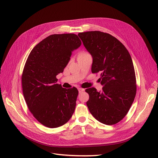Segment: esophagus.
<instances>
[{"mask_svg":"<svg viewBox=\"0 0 158 158\" xmlns=\"http://www.w3.org/2000/svg\"><path fill=\"white\" fill-rule=\"evenodd\" d=\"M78 90H79V93H81V92H83L84 89H82V88H78Z\"/></svg>","mask_w":158,"mask_h":158,"instance_id":"34e87169","label":"esophagus"}]
</instances>
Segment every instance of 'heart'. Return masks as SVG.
<instances>
[{"instance_id":"obj_1","label":"heart","mask_w":158,"mask_h":158,"mask_svg":"<svg viewBox=\"0 0 158 158\" xmlns=\"http://www.w3.org/2000/svg\"><path fill=\"white\" fill-rule=\"evenodd\" d=\"M88 54H88V53H87L86 52H85V51H81V52H80L78 54V55H77V59H80V58L86 56L88 55Z\"/></svg>"}]
</instances>
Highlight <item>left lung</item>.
<instances>
[{
  "instance_id": "8db88e82",
  "label": "left lung",
  "mask_w": 158,
  "mask_h": 158,
  "mask_svg": "<svg viewBox=\"0 0 158 158\" xmlns=\"http://www.w3.org/2000/svg\"><path fill=\"white\" fill-rule=\"evenodd\" d=\"M78 36L93 57L92 72H101V92L86 89V102L94 117L106 125L122 120L128 113L136 93V76L129 52L120 41L101 31L79 32Z\"/></svg>"
}]
</instances>
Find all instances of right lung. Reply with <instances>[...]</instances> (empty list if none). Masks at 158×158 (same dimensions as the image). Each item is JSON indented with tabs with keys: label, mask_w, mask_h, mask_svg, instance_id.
<instances>
[{
	"label": "right lung",
	"mask_w": 158,
	"mask_h": 158,
	"mask_svg": "<svg viewBox=\"0 0 158 158\" xmlns=\"http://www.w3.org/2000/svg\"><path fill=\"white\" fill-rule=\"evenodd\" d=\"M81 45L75 34L52 35L33 48L27 57L22 76L23 97L31 113L45 127L64 125L74 112L78 90L62 88L56 76Z\"/></svg>",
	"instance_id": "obj_1"
}]
</instances>
